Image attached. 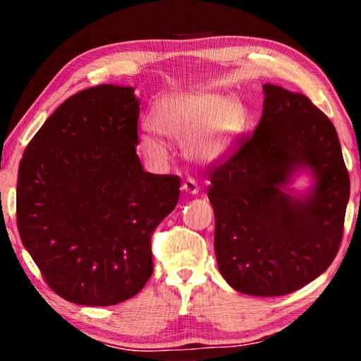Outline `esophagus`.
Returning <instances> with one entry per match:
<instances>
[{
    "label": "esophagus",
    "mask_w": 361,
    "mask_h": 361,
    "mask_svg": "<svg viewBox=\"0 0 361 361\" xmlns=\"http://www.w3.org/2000/svg\"><path fill=\"white\" fill-rule=\"evenodd\" d=\"M181 189H183V191H185L186 194H191V195L199 194V191H200V188H199L197 183H195L194 180H191V178H188L186 181H183Z\"/></svg>",
    "instance_id": "esophagus-1"
}]
</instances>
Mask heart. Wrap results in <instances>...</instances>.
<instances>
[{
    "label": "heart",
    "mask_w": 361,
    "mask_h": 361,
    "mask_svg": "<svg viewBox=\"0 0 361 361\" xmlns=\"http://www.w3.org/2000/svg\"><path fill=\"white\" fill-rule=\"evenodd\" d=\"M149 122L159 135L183 145L189 162L210 166L224 161L235 149L245 129L247 114L234 97L189 90L157 100ZM154 132H142V148L152 162L166 164L170 159L169 146Z\"/></svg>",
    "instance_id": "heart-1"
}]
</instances>
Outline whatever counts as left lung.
Wrapping results in <instances>:
<instances>
[{"instance_id":"left-lung-1","label":"left lung","mask_w":361,"mask_h":361,"mask_svg":"<svg viewBox=\"0 0 361 361\" xmlns=\"http://www.w3.org/2000/svg\"><path fill=\"white\" fill-rule=\"evenodd\" d=\"M258 127L210 173L218 269L250 296H282L312 282L339 250L350 195L338 133L307 97L262 85ZM299 174L311 186L294 187Z\"/></svg>"}]
</instances>
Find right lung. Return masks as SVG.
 <instances>
[{"instance_id":"right-lung-1","label":"right lung","mask_w":361,"mask_h":361,"mask_svg":"<svg viewBox=\"0 0 361 361\" xmlns=\"http://www.w3.org/2000/svg\"><path fill=\"white\" fill-rule=\"evenodd\" d=\"M138 114L132 85H95L66 99L23 152L17 228L70 302L105 307L135 296L152 274V231L178 202V176L140 162Z\"/></svg>"}]
</instances>
